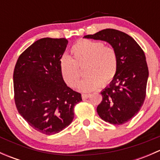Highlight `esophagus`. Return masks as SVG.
<instances>
[{"label": "esophagus", "instance_id": "obj_1", "mask_svg": "<svg viewBox=\"0 0 160 160\" xmlns=\"http://www.w3.org/2000/svg\"><path fill=\"white\" fill-rule=\"evenodd\" d=\"M90 96V94H89V93H83L82 94V98L83 99H88V98H89Z\"/></svg>", "mask_w": 160, "mask_h": 160}]
</instances>
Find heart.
<instances>
[{"label": "heart", "mask_w": 160, "mask_h": 160, "mask_svg": "<svg viewBox=\"0 0 160 160\" xmlns=\"http://www.w3.org/2000/svg\"><path fill=\"white\" fill-rule=\"evenodd\" d=\"M73 59L64 56L60 61V70L66 83L75 88L81 77L80 67H84L87 77L80 81L78 89L89 92L106 86L114 78L118 70V56L115 49L106 46L102 42L82 39L71 49Z\"/></svg>", "instance_id": "heart-1"}]
</instances>
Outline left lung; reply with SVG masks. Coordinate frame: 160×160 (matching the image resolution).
<instances>
[{"mask_svg":"<svg viewBox=\"0 0 160 160\" xmlns=\"http://www.w3.org/2000/svg\"><path fill=\"white\" fill-rule=\"evenodd\" d=\"M83 38L105 41L115 49L117 72L109 86L101 92L102 101L97 111L106 122L126 123L138 114L146 98L149 70L144 52L133 38L112 28Z\"/></svg>","mask_w":160,"mask_h":160,"instance_id":"8db88e82","label":"left lung"}]
</instances>
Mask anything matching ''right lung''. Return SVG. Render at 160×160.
<instances>
[{
	"label": "right lung",
	"mask_w": 160,
	"mask_h": 160,
	"mask_svg": "<svg viewBox=\"0 0 160 160\" xmlns=\"http://www.w3.org/2000/svg\"><path fill=\"white\" fill-rule=\"evenodd\" d=\"M67 38H43L18 59L13 75L14 102L31 127L54 135L70 125L81 94L67 87L60 70Z\"/></svg>",
	"instance_id": "1"
}]
</instances>
